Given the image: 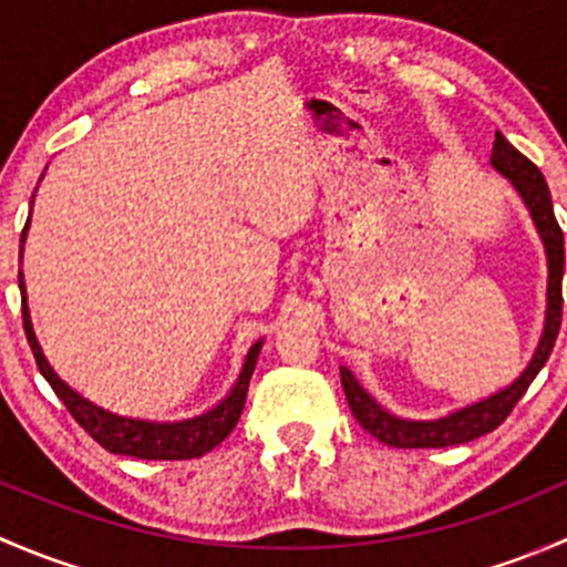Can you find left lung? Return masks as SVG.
<instances>
[{"label":"left lung","instance_id":"left-lung-1","mask_svg":"<svg viewBox=\"0 0 567 567\" xmlns=\"http://www.w3.org/2000/svg\"><path fill=\"white\" fill-rule=\"evenodd\" d=\"M491 167L499 175H505L518 192V197L527 205L535 230L540 236L543 249H546L548 266V285H546V320H543V334L537 340L535 353L524 373L505 390L488 394V398L468 403L463 409L450 411V414L436 416V420H405V416L392 414L390 409L379 403L362 384L357 375L342 364L340 381L346 390V400L351 405L353 416L359 425L375 436L379 442L400 450H425V447H453V444H466L474 439L485 436L494 427H499L513 411V405L524 398L535 375L540 373L543 364L551 357V348L557 342L559 323H563V274H565V238L554 219L551 192L546 186V177L540 169L529 162L524 153H518L505 136L496 131L494 151H491Z\"/></svg>","mask_w":567,"mask_h":567}]
</instances>
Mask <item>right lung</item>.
Here are the masks:
<instances>
[{
  "label": "right lung",
  "instance_id": "add662e5",
  "mask_svg": "<svg viewBox=\"0 0 567 567\" xmlns=\"http://www.w3.org/2000/svg\"><path fill=\"white\" fill-rule=\"evenodd\" d=\"M32 199H35V194H32ZM27 230H30V219H27L24 233H21V257H24ZM19 288H21V312H24V331H27V340H30L32 353H35L38 370L43 373V379L49 381L51 390L56 392V398L65 403V409L71 411L73 420H76L79 425H82L84 431L101 444V447L109 450V453L131 455V458H145V461L199 458V455L219 447V444L230 436L233 427L238 425V416H241L244 403H247L249 379L251 373H255L262 340H257L255 346L249 348L236 384H233V390L227 392V398H221L214 409L203 411V414L197 416H188V420H175V422L123 416L104 409V405L93 403V400H87L84 394H79L73 386H68L65 381L54 373V368H51L49 359H45L43 348H40L35 329H32L30 307H27V285H24V274L21 271H19Z\"/></svg>",
  "mask_w": 567,
  "mask_h": 567
}]
</instances>
